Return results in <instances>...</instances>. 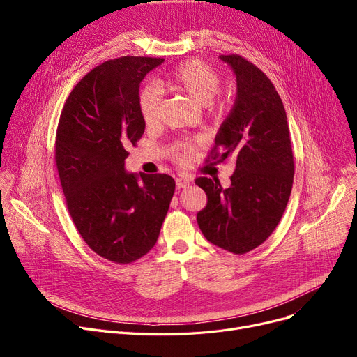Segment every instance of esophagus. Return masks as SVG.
Returning <instances> with one entry per match:
<instances>
[{"mask_svg":"<svg viewBox=\"0 0 357 357\" xmlns=\"http://www.w3.org/2000/svg\"><path fill=\"white\" fill-rule=\"evenodd\" d=\"M190 185H191V179H190V178H185V176L176 178V188H178V190L188 188Z\"/></svg>","mask_w":357,"mask_h":357,"instance_id":"obj_1","label":"esophagus"}]
</instances>
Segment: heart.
Segmentation results:
<instances>
[{"mask_svg":"<svg viewBox=\"0 0 357 357\" xmlns=\"http://www.w3.org/2000/svg\"><path fill=\"white\" fill-rule=\"evenodd\" d=\"M159 85L179 93H183L198 105H208L213 109L220 108L213 105V98L220 89L218 75L204 62L190 61L185 62L159 81ZM159 105H160V92L158 86H146L139 97L140 114L147 126H153L159 120ZM175 159L179 165H186L192 158V146L181 143L175 146L174 150Z\"/></svg>","mask_w":357,"mask_h":357,"instance_id":"heart-1","label":"heart"}]
</instances>
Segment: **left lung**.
<instances>
[{
	"mask_svg": "<svg viewBox=\"0 0 357 357\" xmlns=\"http://www.w3.org/2000/svg\"><path fill=\"white\" fill-rule=\"evenodd\" d=\"M236 77L234 104L217 131L220 160L234 158L231 185L198 178L208 198L197 214L213 245L236 255L260 246L284 215L294 182V156L287 112L266 75L238 54H221ZM218 158L214 155L213 159Z\"/></svg>",
	"mask_w": 357,
	"mask_h": 357,
	"instance_id": "obj_1",
	"label": "left lung"
}]
</instances>
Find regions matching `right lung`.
<instances>
[{
    "label": "right lung",
    "instance_id": "obj_1",
    "mask_svg": "<svg viewBox=\"0 0 357 357\" xmlns=\"http://www.w3.org/2000/svg\"><path fill=\"white\" fill-rule=\"evenodd\" d=\"M163 59L124 56L93 68L69 93L56 136V165L69 214L86 245L117 264L152 249L175 192L165 174L126 171L127 146L143 136L139 92Z\"/></svg>",
    "mask_w": 357,
    "mask_h": 357
}]
</instances>
